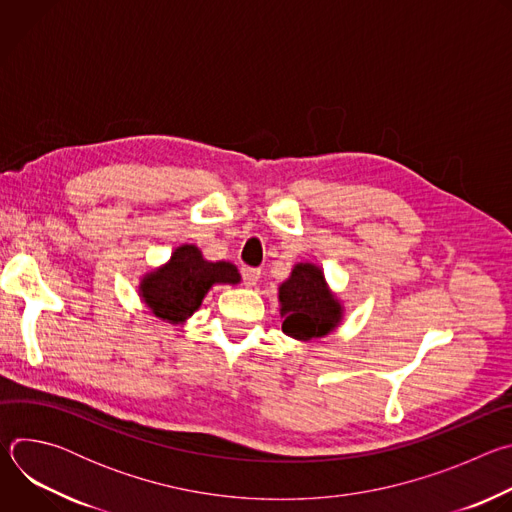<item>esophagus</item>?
Returning a JSON list of instances; mask_svg holds the SVG:
<instances>
[{"label":"esophagus","instance_id":"34e87169","mask_svg":"<svg viewBox=\"0 0 512 512\" xmlns=\"http://www.w3.org/2000/svg\"><path fill=\"white\" fill-rule=\"evenodd\" d=\"M241 275H243V281H245L247 287H255L257 281H259V277H261V271L255 269V267H243V269H241Z\"/></svg>","mask_w":512,"mask_h":512}]
</instances>
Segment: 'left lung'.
Masks as SVG:
<instances>
[{
  "label": "left lung",
  "instance_id": "left-lung-1",
  "mask_svg": "<svg viewBox=\"0 0 512 512\" xmlns=\"http://www.w3.org/2000/svg\"><path fill=\"white\" fill-rule=\"evenodd\" d=\"M283 334L308 342L334 332L344 318V306L330 289L322 267L298 263L277 287Z\"/></svg>",
  "mask_w": 512,
  "mask_h": 512
}]
</instances>
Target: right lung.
<instances>
[{
    "mask_svg": "<svg viewBox=\"0 0 512 512\" xmlns=\"http://www.w3.org/2000/svg\"><path fill=\"white\" fill-rule=\"evenodd\" d=\"M241 283L239 269L229 261H206L196 245H180L168 263L141 275L139 298L156 318L184 324L212 285Z\"/></svg>",
    "mask_w": 512,
    "mask_h": 512,
    "instance_id": "add662e5",
    "label": "right lung"
}]
</instances>
